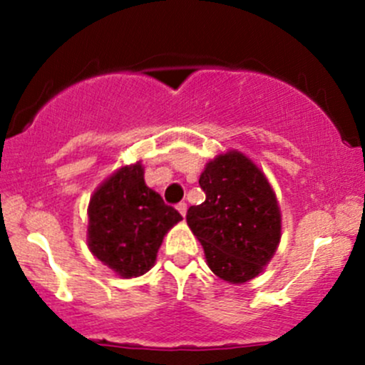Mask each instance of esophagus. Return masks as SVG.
<instances>
[{
    "instance_id": "esophagus-1",
    "label": "esophagus",
    "mask_w": 365,
    "mask_h": 365,
    "mask_svg": "<svg viewBox=\"0 0 365 365\" xmlns=\"http://www.w3.org/2000/svg\"><path fill=\"white\" fill-rule=\"evenodd\" d=\"M176 210H178V212H180V215L185 217V213H187V203H178V205H176Z\"/></svg>"
}]
</instances>
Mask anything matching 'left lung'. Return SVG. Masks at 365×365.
I'll return each mask as SVG.
<instances>
[{"label": "left lung", "mask_w": 365, "mask_h": 365, "mask_svg": "<svg viewBox=\"0 0 365 365\" xmlns=\"http://www.w3.org/2000/svg\"><path fill=\"white\" fill-rule=\"evenodd\" d=\"M200 185L206 200L190 206L187 224L210 270L230 284L257 277L282 235L281 208L264 173L245 153L227 150L206 162Z\"/></svg>", "instance_id": "left-lung-1"}]
</instances>
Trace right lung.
<instances>
[{
  "label": "right lung",
  "instance_id": "1",
  "mask_svg": "<svg viewBox=\"0 0 365 365\" xmlns=\"http://www.w3.org/2000/svg\"><path fill=\"white\" fill-rule=\"evenodd\" d=\"M180 220L182 215L146 185L138 160L116 169L91 194L88 247L118 277H139L155 264L165 233Z\"/></svg>",
  "mask_w": 365,
  "mask_h": 365
}]
</instances>
